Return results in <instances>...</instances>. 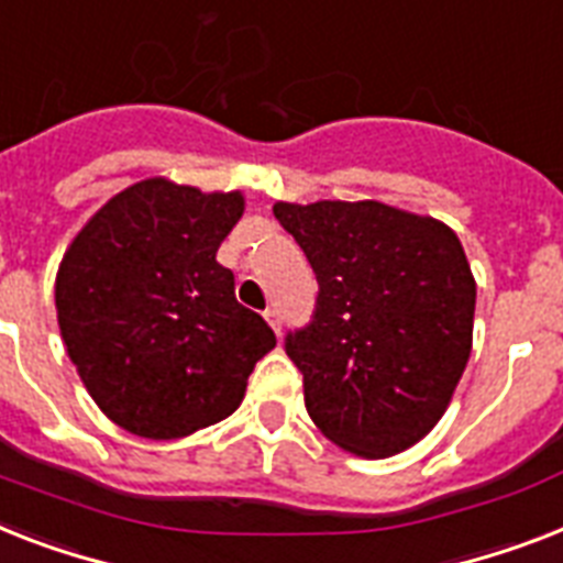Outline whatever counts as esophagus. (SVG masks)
<instances>
[{
    "instance_id": "34e87169",
    "label": "esophagus",
    "mask_w": 563,
    "mask_h": 563,
    "mask_svg": "<svg viewBox=\"0 0 563 563\" xmlns=\"http://www.w3.org/2000/svg\"><path fill=\"white\" fill-rule=\"evenodd\" d=\"M263 318H266L268 327H272L274 332H277V335H280V327H283V321H280V309H277V306H268L266 312H263Z\"/></svg>"
}]
</instances>
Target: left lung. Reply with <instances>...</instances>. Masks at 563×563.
Wrapping results in <instances>:
<instances>
[{
  "mask_svg": "<svg viewBox=\"0 0 563 563\" xmlns=\"http://www.w3.org/2000/svg\"><path fill=\"white\" fill-rule=\"evenodd\" d=\"M318 277L306 329L286 338L327 440L364 460L408 451L451 405L472 355L477 283L460 236L385 202H277Z\"/></svg>",
  "mask_w": 563,
  "mask_h": 563,
  "instance_id": "1",
  "label": "left lung"
}]
</instances>
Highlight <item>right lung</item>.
<instances>
[{"instance_id": "1", "label": "right lung", "mask_w": 563, "mask_h": 563, "mask_svg": "<svg viewBox=\"0 0 563 563\" xmlns=\"http://www.w3.org/2000/svg\"><path fill=\"white\" fill-rule=\"evenodd\" d=\"M242 210V190L202 194L155 176L112 196L68 242L54 283L59 335L123 431L181 440L222 422L277 344L217 263Z\"/></svg>"}]
</instances>
